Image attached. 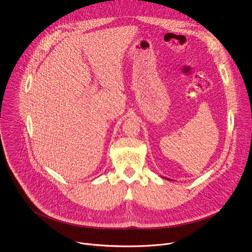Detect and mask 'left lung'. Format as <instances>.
Returning a JSON list of instances; mask_svg holds the SVG:
<instances>
[{
    "label": "left lung",
    "instance_id": "left-lung-1",
    "mask_svg": "<svg viewBox=\"0 0 252 252\" xmlns=\"http://www.w3.org/2000/svg\"><path fill=\"white\" fill-rule=\"evenodd\" d=\"M163 178H165V179H167V180H170L169 178H166V177H163Z\"/></svg>",
    "mask_w": 252,
    "mask_h": 252
}]
</instances>
